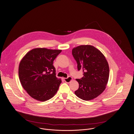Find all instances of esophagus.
I'll list each match as a JSON object with an SVG mask.
<instances>
[{"label": "esophagus", "mask_w": 134, "mask_h": 134, "mask_svg": "<svg viewBox=\"0 0 134 134\" xmlns=\"http://www.w3.org/2000/svg\"><path fill=\"white\" fill-rule=\"evenodd\" d=\"M72 77H69L68 78H64V80L66 83H70V82L72 81Z\"/></svg>", "instance_id": "34e87169"}]
</instances>
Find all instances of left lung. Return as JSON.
<instances>
[{
  "label": "left lung",
  "instance_id": "1",
  "mask_svg": "<svg viewBox=\"0 0 134 134\" xmlns=\"http://www.w3.org/2000/svg\"><path fill=\"white\" fill-rule=\"evenodd\" d=\"M72 54L77 63L78 70H83L84 75L81 79H76L79 87L75 94L86 101L97 97L104 91L108 81L109 68L105 57L90 45L74 48Z\"/></svg>",
  "mask_w": 134,
  "mask_h": 134
}]
</instances>
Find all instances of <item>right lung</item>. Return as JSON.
I'll return each mask as SVG.
<instances>
[{
    "label": "right lung",
    "mask_w": 134,
    "mask_h": 134,
    "mask_svg": "<svg viewBox=\"0 0 134 134\" xmlns=\"http://www.w3.org/2000/svg\"><path fill=\"white\" fill-rule=\"evenodd\" d=\"M61 52L62 50L36 48L29 51L21 59L19 66L20 81L33 98L45 101L57 93L62 80L56 77L53 63Z\"/></svg>",
    "instance_id": "add662e5"
}]
</instances>
